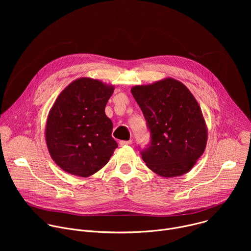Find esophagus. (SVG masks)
I'll use <instances>...</instances> for the list:
<instances>
[{"label": "esophagus", "instance_id": "34e87169", "mask_svg": "<svg viewBox=\"0 0 251 251\" xmlns=\"http://www.w3.org/2000/svg\"><path fill=\"white\" fill-rule=\"evenodd\" d=\"M119 144L121 145V146H126V145H131L132 144V140L130 139V140H128V141H120V143Z\"/></svg>", "mask_w": 251, "mask_h": 251}]
</instances>
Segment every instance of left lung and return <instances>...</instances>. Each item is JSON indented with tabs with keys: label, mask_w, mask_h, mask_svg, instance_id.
I'll list each match as a JSON object with an SVG mask.
<instances>
[{
	"label": "left lung",
	"mask_w": 251,
	"mask_h": 251,
	"mask_svg": "<svg viewBox=\"0 0 251 251\" xmlns=\"http://www.w3.org/2000/svg\"><path fill=\"white\" fill-rule=\"evenodd\" d=\"M131 92L151 131V146L142 151L143 161L163 177L190 172L207 142V127L195 96L172 77L135 85Z\"/></svg>",
	"instance_id": "left-lung-1"
}]
</instances>
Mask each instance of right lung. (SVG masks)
<instances>
[{"label": "right lung", "mask_w": 251, "mask_h": 251, "mask_svg": "<svg viewBox=\"0 0 251 251\" xmlns=\"http://www.w3.org/2000/svg\"><path fill=\"white\" fill-rule=\"evenodd\" d=\"M114 85L80 77L57 96L49 112L45 137L49 153L64 172L87 177L102 169L118 147L105 106Z\"/></svg>", "instance_id": "add662e5"}]
</instances>
